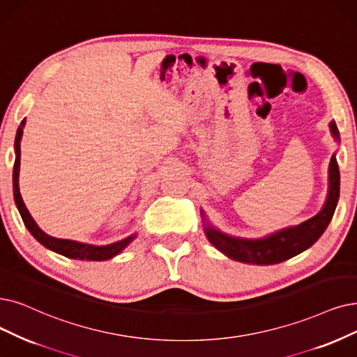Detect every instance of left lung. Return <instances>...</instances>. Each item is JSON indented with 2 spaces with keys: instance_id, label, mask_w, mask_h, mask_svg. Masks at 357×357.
Here are the masks:
<instances>
[{
  "instance_id": "1",
  "label": "left lung",
  "mask_w": 357,
  "mask_h": 357,
  "mask_svg": "<svg viewBox=\"0 0 357 357\" xmlns=\"http://www.w3.org/2000/svg\"><path fill=\"white\" fill-rule=\"evenodd\" d=\"M330 129L334 139L340 140L335 121L330 123ZM328 173H330L328 176L330 188H328L325 205L321 212L310 220L253 240L228 236L205 222L204 230L208 240L228 258L253 265H274L302 253L322 236L334 215L340 196V169L335 155L331 156Z\"/></svg>"
}]
</instances>
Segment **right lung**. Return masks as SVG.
<instances>
[{
  "instance_id": "1",
  "label": "right lung",
  "mask_w": 357,
  "mask_h": 357,
  "mask_svg": "<svg viewBox=\"0 0 357 357\" xmlns=\"http://www.w3.org/2000/svg\"><path fill=\"white\" fill-rule=\"evenodd\" d=\"M26 120H22L16 140H14V151H16V161H14V168H13V193H14V202L17 205V209L22 215V220L26 225L27 230L31 231V234L39 241L40 245H44L47 249L60 253L66 258L70 259H79V261H107L114 258V256L119 255L124 248L130 245V241L136 237V234H132L127 238H123L120 241H116V243H111L107 246H95V245H88V243H80V241L75 240H67V238H55L47 233H44L38 227L35 220L24 206V202L22 199L20 190H19V171H20V140L23 135V127H24Z\"/></svg>"
}]
</instances>
